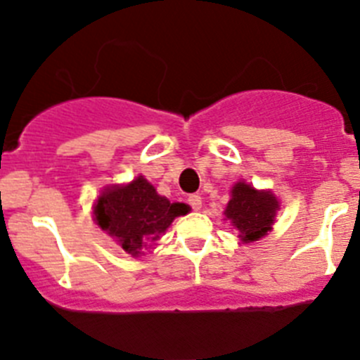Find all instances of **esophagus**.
<instances>
[{
	"instance_id": "esophagus-1",
	"label": "esophagus",
	"mask_w": 360,
	"mask_h": 360,
	"mask_svg": "<svg viewBox=\"0 0 360 360\" xmlns=\"http://www.w3.org/2000/svg\"><path fill=\"white\" fill-rule=\"evenodd\" d=\"M188 204H190L193 210H200L202 208V197H200L199 193H192V195L188 197Z\"/></svg>"
}]
</instances>
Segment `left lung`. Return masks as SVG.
<instances>
[{
	"label": "left lung",
	"mask_w": 360,
	"mask_h": 360,
	"mask_svg": "<svg viewBox=\"0 0 360 360\" xmlns=\"http://www.w3.org/2000/svg\"><path fill=\"white\" fill-rule=\"evenodd\" d=\"M278 208V199L271 192H258L249 184L236 183L224 215L238 229L242 240L252 242L271 231Z\"/></svg>",
	"instance_id": "obj_1"
}]
</instances>
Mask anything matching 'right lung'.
Here are the masks:
<instances>
[{"label": "right lung", "mask_w": 360, "mask_h": 360, "mask_svg": "<svg viewBox=\"0 0 360 360\" xmlns=\"http://www.w3.org/2000/svg\"><path fill=\"white\" fill-rule=\"evenodd\" d=\"M190 212L186 204L158 195L143 176L125 186H109L98 197L96 224L115 236L129 255L138 257L147 240H156L172 220Z\"/></svg>", "instance_id": "1"}]
</instances>
